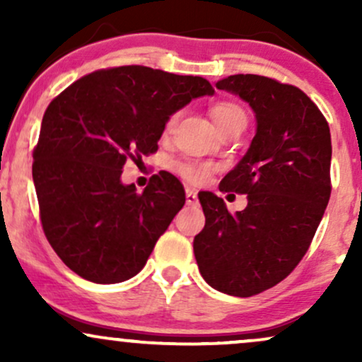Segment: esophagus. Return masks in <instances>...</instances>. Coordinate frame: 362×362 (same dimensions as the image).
<instances>
[{
  "instance_id": "1",
  "label": "esophagus",
  "mask_w": 362,
  "mask_h": 362,
  "mask_svg": "<svg viewBox=\"0 0 362 362\" xmlns=\"http://www.w3.org/2000/svg\"><path fill=\"white\" fill-rule=\"evenodd\" d=\"M185 201L189 206L197 204V194H195V190H192V189L185 190Z\"/></svg>"
}]
</instances>
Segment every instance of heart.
<instances>
[{
  "label": "heart",
  "mask_w": 362,
  "mask_h": 362,
  "mask_svg": "<svg viewBox=\"0 0 362 362\" xmlns=\"http://www.w3.org/2000/svg\"><path fill=\"white\" fill-rule=\"evenodd\" d=\"M211 117H213L214 124L218 129L228 126L230 122L238 119H247L243 109L240 105H236L233 102H219L211 109ZM178 115L173 114L168 119L167 129H172L173 124L177 122ZM178 173L185 178V180L192 182V184H202L209 177V165L206 163H197V161H187V163L178 165Z\"/></svg>",
  "instance_id": "1"
}]
</instances>
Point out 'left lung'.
Here are the masks:
<instances>
[{
    "label": "left lung",
    "instance_id": "8db88e82",
    "mask_svg": "<svg viewBox=\"0 0 362 362\" xmlns=\"http://www.w3.org/2000/svg\"><path fill=\"white\" fill-rule=\"evenodd\" d=\"M216 88L238 95L255 114L250 148L219 184L247 194L248 204L230 214L221 197L199 192L206 224L194 255L211 288L248 298L288 277L308 250L330 199V129L293 85L233 74Z\"/></svg>",
    "mask_w": 362,
    "mask_h": 362
}]
</instances>
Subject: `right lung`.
Segmentation results:
<instances>
[{"mask_svg": "<svg viewBox=\"0 0 362 362\" xmlns=\"http://www.w3.org/2000/svg\"><path fill=\"white\" fill-rule=\"evenodd\" d=\"M213 93L201 76L120 66L86 74L49 103L32 177L44 233L73 272L115 284L144 267L185 192L160 172L139 194L122 184V168L156 151L170 115Z\"/></svg>", "mask_w": 362, "mask_h": 362, "instance_id": "right-lung-1", "label": "right lung"}]
</instances>
